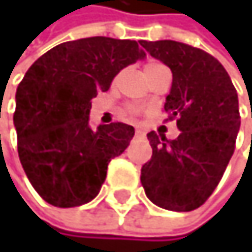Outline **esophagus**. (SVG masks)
<instances>
[{
	"mask_svg": "<svg viewBox=\"0 0 252 252\" xmlns=\"http://www.w3.org/2000/svg\"><path fill=\"white\" fill-rule=\"evenodd\" d=\"M145 134V130L142 128H136V136H143Z\"/></svg>",
	"mask_w": 252,
	"mask_h": 252,
	"instance_id": "1",
	"label": "esophagus"
}]
</instances>
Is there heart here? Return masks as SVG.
Masks as SVG:
<instances>
[{"label": "heart", "mask_w": 252, "mask_h": 252, "mask_svg": "<svg viewBox=\"0 0 252 252\" xmlns=\"http://www.w3.org/2000/svg\"><path fill=\"white\" fill-rule=\"evenodd\" d=\"M158 66H161V63H157V62H148L147 64L143 66V72L145 74H148V72H151L153 69H156V67H158ZM128 113L130 115H137L139 113V107H136V105H128Z\"/></svg>", "instance_id": "1"}]
</instances>
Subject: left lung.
<instances>
[{
	"instance_id": "obj_1",
	"label": "left lung",
	"mask_w": 252,
	"mask_h": 252,
	"mask_svg": "<svg viewBox=\"0 0 252 252\" xmlns=\"http://www.w3.org/2000/svg\"><path fill=\"white\" fill-rule=\"evenodd\" d=\"M140 45L172 71L164 110L180 130L175 140L156 131L147 134L153 157L142 166V186L156 206L190 212L213 193L234 153L237 92L225 67L199 48L175 40Z\"/></svg>"
}]
</instances>
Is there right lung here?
I'll use <instances>...</instances> for the list:
<instances>
[{
    "instance_id": "add662e5",
    "label": "right lung",
    "mask_w": 252,
    "mask_h": 252,
    "mask_svg": "<svg viewBox=\"0 0 252 252\" xmlns=\"http://www.w3.org/2000/svg\"><path fill=\"white\" fill-rule=\"evenodd\" d=\"M140 42L104 36L63 42L40 56L16 91L18 154L34 190L56 207L92 201L112 158L130 145L124 122L89 127L91 99L125 66L145 57Z\"/></svg>"
}]
</instances>
